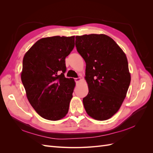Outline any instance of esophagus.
<instances>
[{
  "label": "esophagus",
  "mask_w": 153,
  "mask_h": 153,
  "mask_svg": "<svg viewBox=\"0 0 153 153\" xmlns=\"http://www.w3.org/2000/svg\"><path fill=\"white\" fill-rule=\"evenodd\" d=\"M81 79L80 78H75V81L76 82V83H79L80 82Z\"/></svg>",
  "instance_id": "34e87169"
}]
</instances>
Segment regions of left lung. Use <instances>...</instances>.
Listing matches in <instances>:
<instances>
[{
  "mask_svg": "<svg viewBox=\"0 0 153 153\" xmlns=\"http://www.w3.org/2000/svg\"><path fill=\"white\" fill-rule=\"evenodd\" d=\"M75 46L86 63L89 93L83 98L86 112L98 121L107 120L121 107L130 84L126 54L105 34L77 36Z\"/></svg>",
  "mask_w": 153,
  "mask_h": 153,
  "instance_id": "obj_1",
  "label": "left lung"
}]
</instances>
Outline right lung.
Masks as SVG:
<instances>
[{
    "instance_id": "1",
    "label": "right lung",
    "mask_w": 153,
    "mask_h": 153,
    "mask_svg": "<svg viewBox=\"0 0 153 153\" xmlns=\"http://www.w3.org/2000/svg\"><path fill=\"white\" fill-rule=\"evenodd\" d=\"M75 47V36L38 40L25 54L21 79L30 104L41 117L57 121L66 116L75 82L64 76L65 59Z\"/></svg>"
}]
</instances>
